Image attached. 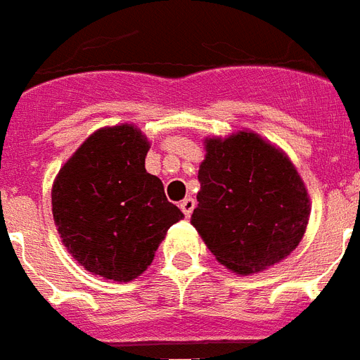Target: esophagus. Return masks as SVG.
<instances>
[{
  "label": "esophagus",
  "instance_id": "34e87169",
  "mask_svg": "<svg viewBox=\"0 0 360 360\" xmlns=\"http://www.w3.org/2000/svg\"><path fill=\"white\" fill-rule=\"evenodd\" d=\"M180 210H182L186 217H189V215L193 214V210H195V198L191 197L184 198L182 202H180Z\"/></svg>",
  "mask_w": 360,
  "mask_h": 360
}]
</instances>
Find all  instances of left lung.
Wrapping results in <instances>:
<instances>
[{
  "instance_id": "1",
  "label": "left lung",
  "mask_w": 360,
  "mask_h": 360,
  "mask_svg": "<svg viewBox=\"0 0 360 360\" xmlns=\"http://www.w3.org/2000/svg\"><path fill=\"white\" fill-rule=\"evenodd\" d=\"M191 225L217 260L241 275L288 257L309 223V195L283 152L251 131L206 139Z\"/></svg>"
}]
</instances>
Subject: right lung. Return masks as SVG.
<instances>
[{"label":"right lung","mask_w":360,"mask_h":360,"mask_svg":"<svg viewBox=\"0 0 360 360\" xmlns=\"http://www.w3.org/2000/svg\"><path fill=\"white\" fill-rule=\"evenodd\" d=\"M148 141L130 124L94 131L65 163L51 189L53 219L87 271L130 283L150 266L169 226L184 214L148 174Z\"/></svg>","instance_id":"1"}]
</instances>
